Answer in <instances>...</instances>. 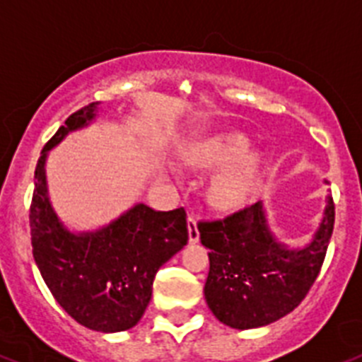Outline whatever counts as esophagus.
I'll list each match as a JSON object with an SVG mask.
<instances>
[{
    "label": "esophagus",
    "mask_w": 362,
    "mask_h": 362,
    "mask_svg": "<svg viewBox=\"0 0 362 362\" xmlns=\"http://www.w3.org/2000/svg\"><path fill=\"white\" fill-rule=\"evenodd\" d=\"M188 240L198 242L199 240V229H198V218L194 214H188Z\"/></svg>",
    "instance_id": "1"
}]
</instances>
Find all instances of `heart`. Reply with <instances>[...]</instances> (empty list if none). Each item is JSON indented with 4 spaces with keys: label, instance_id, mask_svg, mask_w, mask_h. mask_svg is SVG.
<instances>
[{
    "label": "heart",
    "instance_id": "heart-1",
    "mask_svg": "<svg viewBox=\"0 0 362 362\" xmlns=\"http://www.w3.org/2000/svg\"><path fill=\"white\" fill-rule=\"evenodd\" d=\"M183 160L202 172L222 168L209 187V198L218 209H233L246 202L261 166V155L247 148V136L240 131L209 134L185 151Z\"/></svg>",
    "mask_w": 362,
    "mask_h": 362
}]
</instances>
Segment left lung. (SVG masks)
I'll use <instances>...</instances> for the list:
<instances>
[{
	"mask_svg": "<svg viewBox=\"0 0 362 362\" xmlns=\"http://www.w3.org/2000/svg\"><path fill=\"white\" fill-rule=\"evenodd\" d=\"M333 226V198H327L313 242L301 250H288L274 238L261 202L222 220L199 222L202 244L211 250L203 291L209 309L235 329L261 327L288 315L320 274Z\"/></svg>",
	"mask_w": 362,
	"mask_h": 362,
	"instance_id": "1",
	"label": "left lung"
}]
</instances>
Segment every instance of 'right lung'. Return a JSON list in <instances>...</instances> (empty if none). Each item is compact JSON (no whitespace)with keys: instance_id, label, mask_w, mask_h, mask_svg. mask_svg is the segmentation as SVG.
Masks as SVG:
<instances>
[{"instance_id":"1","label":"right lung","mask_w":362,"mask_h":362,"mask_svg":"<svg viewBox=\"0 0 362 362\" xmlns=\"http://www.w3.org/2000/svg\"><path fill=\"white\" fill-rule=\"evenodd\" d=\"M98 103L68 116L42 149L29 209L33 257L57 303L81 325L101 333L139 324L151 300L155 274L188 240L187 213L139 203L107 228L71 233L57 218L46 185L47 151L70 131L94 120Z\"/></svg>"}]
</instances>
